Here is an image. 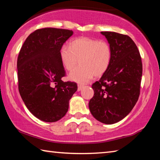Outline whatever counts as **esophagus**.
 Masks as SVG:
<instances>
[{"instance_id": "34e87169", "label": "esophagus", "mask_w": 160, "mask_h": 160, "mask_svg": "<svg viewBox=\"0 0 160 160\" xmlns=\"http://www.w3.org/2000/svg\"><path fill=\"white\" fill-rule=\"evenodd\" d=\"M82 88H83V85H78V91L82 90Z\"/></svg>"}]
</instances>
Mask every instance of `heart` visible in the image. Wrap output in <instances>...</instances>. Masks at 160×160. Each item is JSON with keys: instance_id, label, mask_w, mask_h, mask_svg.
<instances>
[{"instance_id": "b5f03b06", "label": "heart", "mask_w": 160, "mask_h": 160, "mask_svg": "<svg viewBox=\"0 0 160 160\" xmlns=\"http://www.w3.org/2000/svg\"><path fill=\"white\" fill-rule=\"evenodd\" d=\"M112 48L107 42L89 37L72 40L69 47L63 45L60 50L61 63L66 70H71L69 78L75 82L85 83L93 78L101 76L107 71L112 61Z\"/></svg>"}]
</instances>
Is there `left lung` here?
<instances>
[{"label": "left lung", "mask_w": 160, "mask_h": 160, "mask_svg": "<svg viewBox=\"0 0 160 160\" xmlns=\"http://www.w3.org/2000/svg\"><path fill=\"white\" fill-rule=\"evenodd\" d=\"M112 48L109 68L92 88L90 112L97 121L113 124L131 112L140 95L142 65L140 52L127 35L102 32Z\"/></svg>", "instance_id": "obj_1"}]
</instances>
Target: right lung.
<instances>
[{
	"mask_svg": "<svg viewBox=\"0 0 160 160\" xmlns=\"http://www.w3.org/2000/svg\"><path fill=\"white\" fill-rule=\"evenodd\" d=\"M72 34L73 32L68 29H37L27 38L19 53L20 96L29 112L45 122H56L63 118L78 90L75 82L61 80L66 71L60 50Z\"/></svg>",
	"mask_w": 160,
	"mask_h": 160,
	"instance_id": "right-lung-1",
	"label": "right lung"
}]
</instances>
